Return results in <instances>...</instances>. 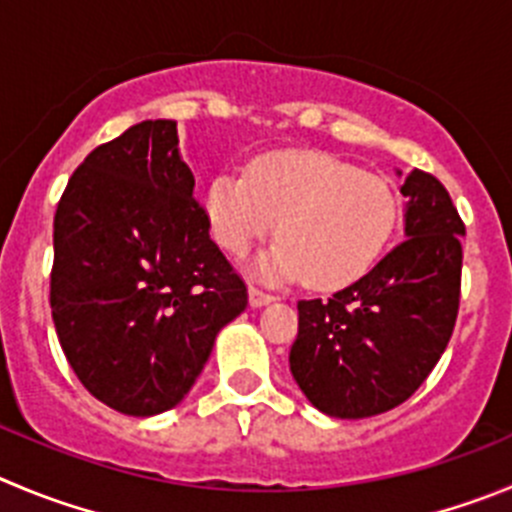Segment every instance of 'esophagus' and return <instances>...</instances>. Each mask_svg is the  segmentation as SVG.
<instances>
[{
	"mask_svg": "<svg viewBox=\"0 0 512 512\" xmlns=\"http://www.w3.org/2000/svg\"><path fill=\"white\" fill-rule=\"evenodd\" d=\"M272 300H275V298H272L270 293L260 290L257 285H250V305H252V308H262V305L272 303Z\"/></svg>",
	"mask_w": 512,
	"mask_h": 512,
	"instance_id": "esophagus-1",
	"label": "esophagus"
}]
</instances>
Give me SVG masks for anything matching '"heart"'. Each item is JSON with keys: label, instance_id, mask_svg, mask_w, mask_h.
Instances as JSON below:
<instances>
[{"label": "heart", "instance_id": "heart-1", "mask_svg": "<svg viewBox=\"0 0 512 512\" xmlns=\"http://www.w3.org/2000/svg\"><path fill=\"white\" fill-rule=\"evenodd\" d=\"M396 214V194L381 176L323 151L265 156L250 176L222 174L207 191L219 247L242 255L280 224L283 242L257 260V275L270 283L305 275L315 290L364 278L389 245Z\"/></svg>", "mask_w": 512, "mask_h": 512}]
</instances>
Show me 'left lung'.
<instances>
[{
    "label": "left lung",
    "mask_w": 512,
    "mask_h": 512,
    "mask_svg": "<svg viewBox=\"0 0 512 512\" xmlns=\"http://www.w3.org/2000/svg\"><path fill=\"white\" fill-rule=\"evenodd\" d=\"M401 194L407 240L328 300L298 303L290 371L328 417L364 419L399 407L455 331L465 224L427 171L414 169Z\"/></svg>",
    "instance_id": "1"
}]
</instances>
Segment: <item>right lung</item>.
<instances>
[{"mask_svg": "<svg viewBox=\"0 0 512 512\" xmlns=\"http://www.w3.org/2000/svg\"><path fill=\"white\" fill-rule=\"evenodd\" d=\"M50 308L80 384L128 417L174 409L247 308L209 237L176 121H143L85 156L55 212Z\"/></svg>", "mask_w": 512, "mask_h": 512, "instance_id": "right-lung-1", "label": "right lung"}]
</instances>
